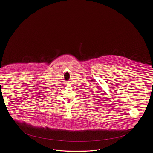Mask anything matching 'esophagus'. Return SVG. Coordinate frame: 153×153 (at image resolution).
Here are the masks:
<instances>
[{
	"mask_svg": "<svg viewBox=\"0 0 153 153\" xmlns=\"http://www.w3.org/2000/svg\"><path fill=\"white\" fill-rule=\"evenodd\" d=\"M65 85H66V86H67V85H68V83H66Z\"/></svg>",
	"mask_w": 153,
	"mask_h": 153,
	"instance_id": "34e87169",
	"label": "esophagus"
}]
</instances>
